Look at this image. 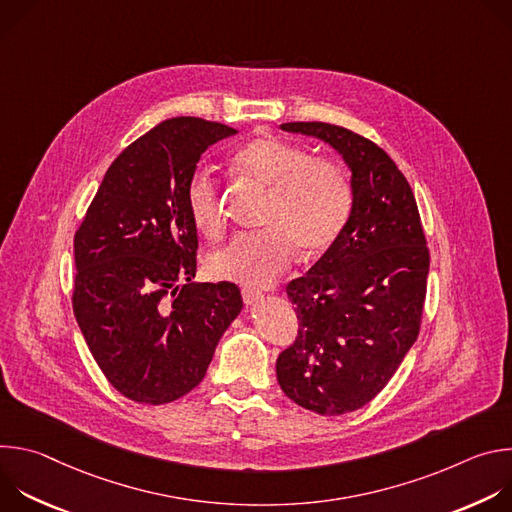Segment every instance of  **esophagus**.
<instances>
[{
	"label": "esophagus",
	"mask_w": 512,
	"mask_h": 512,
	"mask_svg": "<svg viewBox=\"0 0 512 512\" xmlns=\"http://www.w3.org/2000/svg\"><path fill=\"white\" fill-rule=\"evenodd\" d=\"M243 300H245L247 306H255L257 302L263 300V296L259 294V291H255V289H251V287H245V289H243Z\"/></svg>",
	"instance_id": "obj_1"
}]
</instances>
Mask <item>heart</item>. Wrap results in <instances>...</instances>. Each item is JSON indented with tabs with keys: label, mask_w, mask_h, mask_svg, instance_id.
I'll return each instance as SVG.
<instances>
[{
	"label": "heart",
	"mask_w": 512,
	"mask_h": 512,
	"mask_svg": "<svg viewBox=\"0 0 512 512\" xmlns=\"http://www.w3.org/2000/svg\"><path fill=\"white\" fill-rule=\"evenodd\" d=\"M235 166L267 190L265 231L216 249L206 263L214 279L267 287L287 269L294 249L302 257H316L340 237L352 210V186L338 164L310 158L302 145L265 135L235 154ZM186 206L202 235L221 233V192L206 172L190 180Z\"/></svg>",
	"instance_id": "obj_1"
}]
</instances>
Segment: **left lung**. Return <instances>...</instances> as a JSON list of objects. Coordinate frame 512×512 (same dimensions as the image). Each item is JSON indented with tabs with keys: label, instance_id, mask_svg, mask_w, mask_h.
<instances>
[{
	"label": "left lung",
	"instance_id": "obj_1",
	"mask_svg": "<svg viewBox=\"0 0 512 512\" xmlns=\"http://www.w3.org/2000/svg\"><path fill=\"white\" fill-rule=\"evenodd\" d=\"M279 127L328 143L350 170L346 227L285 287L300 332L275 364L291 401L342 415L375 399L417 340L429 251L415 196L377 143L320 121Z\"/></svg>",
	"mask_w": 512,
	"mask_h": 512
}]
</instances>
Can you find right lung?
Listing matches in <instances>:
<instances>
[{
	"mask_svg": "<svg viewBox=\"0 0 512 512\" xmlns=\"http://www.w3.org/2000/svg\"><path fill=\"white\" fill-rule=\"evenodd\" d=\"M231 135L196 117L162 121L109 166L75 235L72 308L99 369L131 401L190 393L243 310L235 283L194 281L186 206L200 156Z\"/></svg>",
	"mask_w": 512,
	"mask_h": 512,
	"instance_id": "1",
	"label": "right lung"
}]
</instances>
